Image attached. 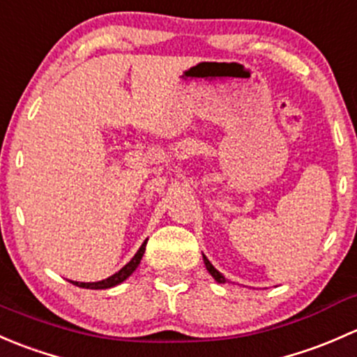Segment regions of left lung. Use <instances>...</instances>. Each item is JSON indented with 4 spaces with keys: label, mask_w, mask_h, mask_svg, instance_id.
Masks as SVG:
<instances>
[{
    "label": "left lung",
    "mask_w": 357,
    "mask_h": 357,
    "mask_svg": "<svg viewBox=\"0 0 357 357\" xmlns=\"http://www.w3.org/2000/svg\"><path fill=\"white\" fill-rule=\"evenodd\" d=\"M203 259H204V264H206V270H208L209 271V273H211V277L213 278H215V280L216 282H218V284H225V277H223V275L222 273H220V271L218 270H216V268L215 266H213V264L211 263H209V259L208 258H206V256L203 255Z\"/></svg>",
    "instance_id": "1"
}]
</instances>
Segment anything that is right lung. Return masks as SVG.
Instances as JSON below:
<instances>
[{"instance_id":"add662e5","label":"right lung","mask_w":357,"mask_h":357,"mask_svg":"<svg viewBox=\"0 0 357 357\" xmlns=\"http://www.w3.org/2000/svg\"><path fill=\"white\" fill-rule=\"evenodd\" d=\"M146 242L148 241H144V244L139 248V251L135 252L134 258L128 261L122 270L116 271V273H113L112 277L105 278V280H101V282H89V284H86V282H72V284L77 285V287H82V289H112V287H115V285L122 284L123 280H127V278L134 273L135 268H137L139 263H141L142 255H144V251H146Z\"/></svg>"}]
</instances>
